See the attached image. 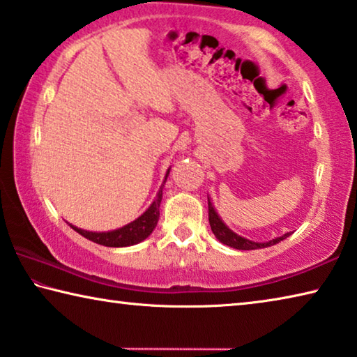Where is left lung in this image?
I'll return each mask as SVG.
<instances>
[{"label": "left lung", "instance_id": "obj_1", "mask_svg": "<svg viewBox=\"0 0 357 357\" xmlns=\"http://www.w3.org/2000/svg\"><path fill=\"white\" fill-rule=\"evenodd\" d=\"M208 211H209V225L211 229H213V233L215 234V238L220 241L222 244L233 247V249H238V250H257V249H264V247H269V245H274L277 243H280L285 238H288L291 233H287L283 234L280 238H275L273 241H269V243H253V241L245 239L243 236H239L234 231H231L225 223L220 220V217L217 215V213L213 208V203L209 202L208 198Z\"/></svg>", "mask_w": 357, "mask_h": 357}]
</instances>
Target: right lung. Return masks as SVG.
I'll use <instances>...</instances> for the list:
<instances>
[{
    "label": "right lung",
    "instance_id": "1",
    "mask_svg": "<svg viewBox=\"0 0 357 357\" xmlns=\"http://www.w3.org/2000/svg\"><path fill=\"white\" fill-rule=\"evenodd\" d=\"M170 172V170H168ZM168 176V173H167ZM165 176V181H167ZM162 202V187L160 190L157 192L155 200L153 204L146 209V213H143L137 220L130 222L129 225H126L119 229H114V231H107V233H93V231H84V229L77 228L70 225L75 229L77 233H80L89 241H93L96 244L105 245V247H128L142 243L143 239H146L153 229L155 228L157 222H159V208Z\"/></svg>",
    "mask_w": 357,
    "mask_h": 357
}]
</instances>
